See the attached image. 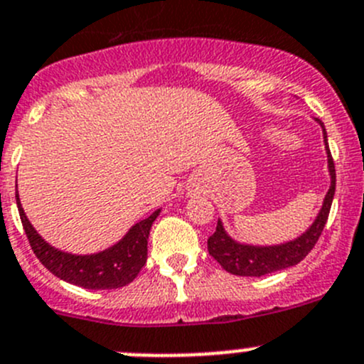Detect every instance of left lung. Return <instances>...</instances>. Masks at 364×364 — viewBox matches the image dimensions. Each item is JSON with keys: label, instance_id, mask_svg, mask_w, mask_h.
<instances>
[{"label": "left lung", "instance_id": "1", "mask_svg": "<svg viewBox=\"0 0 364 364\" xmlns=\"http://www.w3.org/2000/svg\"><path fill=\"white\" fill-rule=\"evenodd\" d=\"M322 126L323 140H326L327 149V164H329L331 172V186L327 192L326 199H323V206L320 210L318 217L313 222L311 228L301 235L299 238L291 240L288 243H281V245H270V247H254V245H243V243H236L228 236V232L222 228V222L218 220L217 229L213 235L208 238V252L220 263L224 270L235 276H245V277H261L272 274V272L283 270V268H290L294 264L301 263L313 247L318 242L320 235H322L323 228H326L327 217H329L331 204H333L334 190H336V168H334L333 156H331L329 146H327V133L323 128V122L316 119Z\"/></svg>", "mask_w": 364, "mask_h": 364}]
</instances>
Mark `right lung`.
<instances>
[{
  "mask_svg": "<svg viewBox=\"0 0 364 364\" xmlns=\"http://www.w3.org/2000/svg\"><path fill=\"white\" fill-rule=\"evenodd\" d=\"M16 200L24 232L38 261L62 281L87 290H115L129 284L139 276V272L147 261V238H149L151 225L160 215V210H156L153 215L140 220L129 229L121 242L103 252L76 256V254L62 252L44 242L24 215L17 193Z\"/></svg>",
  "mask_w": 364,
  "mask_h": 364,
  "instance_id": "add662e5",
  "label": "right lung"
}]
</instances>
